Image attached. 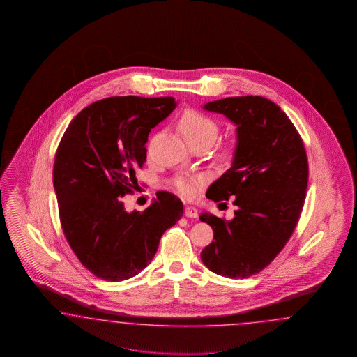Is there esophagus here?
<instances>
[{
  "label": "esophagus",
  "mask_w": 357,
  "mask_h": 357,
  "mask_svg": "<svg viewBox=\"0 0 357 357\" xmlns=\"http://www.w3.org/2000/svg\"><path fill=\"white\" fill-rule=\"evenodd\" d=\"M184 215H185V217H190V218H196L197 217V209L195 206H185Z\"/></svg>",
  "instance_id": "esophagus-1"
}]
</instances>
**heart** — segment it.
I'll return each mask as SVG.
<instances>
[{"mask_svg":"<svg viewBox=\"0 0 357 357\" xmlns=\"http://www.w3.org/2000/svg\"><path fill=\"white\" fill-rule=\"evenodd\" d=\"M179 130L187 142L204 141V142L212 144L216 140L217 133H218L216 121L204 112L194 108H190L182 114L179 119ZM200 183H202V179L199 176L178 178L175 181V188L178 190V192H181L184 196H192L195 187Z\"/></svg>","mask_w":357,"mask_h":357,"instance_id":"b5f03b06","label":"heart"}]
</instances>
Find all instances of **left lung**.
Masks as SVG:
<instances>
[{"instance_id":"1","label":"left lung","mask_w":357,"mask_h":357,"mask_svg":"<svg viewBox=\"0 0 357 357\" xmlns=\"http://www.w3.org/2000/svg\"><path fill=\"white\" fill-rule=\"evenodd\" d=\"M204 108L237 126L233 165L206 191L216 203L234 197L237 211L230 221L200 215L215 239L202 260L217 275L245 279L264 270L292 236L306 197L307 155L292 121L267 98H225Z\"/></svg>"}]
</instances>
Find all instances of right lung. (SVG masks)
Returning a JSON list of instances; mask_svg holds the SVG:
<instances>
[{
    "label": "right lung",
    "mask_w": 357,
    "mask_h": 357,
    "mask_svg": "<svg viewBox=\"0 0 357 357\" xmlns=\"http://www.w3.org/2000/svg\"><path fill=\"white\" fill-rule=\"evenodd\" d=\"M176 106L173 97H111L84 108L56 151L54 187L65 238L99 279L127 280L154 258L163 233L183 215L175 195L160 191L145 211L127 212L151 128Z\"/></svg>",
    "instance_id": "right-lung-1"
}]
</instances>
